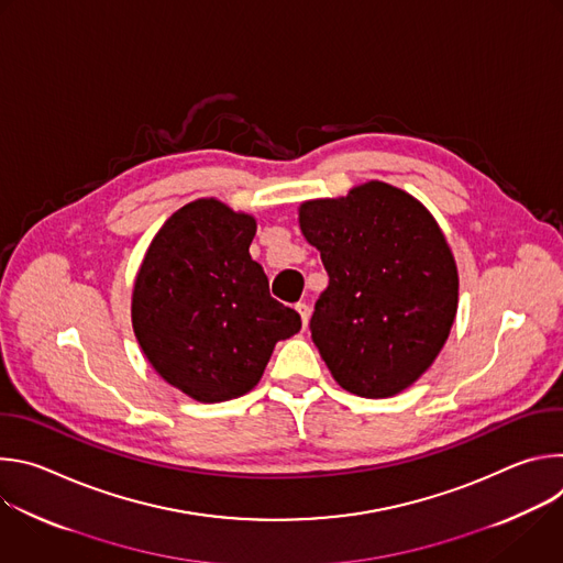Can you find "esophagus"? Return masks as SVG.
<instances>
[{"instance_id": "esophagus-1", "label": "esophagus", "mask_w": 563, "mask_h": 563, "mask_svg": "<svg viewBox=\"0 0 563 563\" xmlns=\"http://www.w3.org/2000/svg\"><path fill=\"white\" fill-rule=\"evenodd\" d=\"M296 311L300 313L302 328H307V323H309V316H311V309H309V305H307V302H298V305H296Z\"/></svg>"}]
</instances>
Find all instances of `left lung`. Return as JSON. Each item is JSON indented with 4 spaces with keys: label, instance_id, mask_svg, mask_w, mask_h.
I'll return each instance as SVG.
<instances>
[{
    "label": "left lung",
    "instance_id": "left-lung-1",
    "mask_svg": "<svg viewBox=\"0 0 563 563\" xmlns=\"http://www.w3.org/2000/svg\"><path fill=\"white\" fill-rule=\"evenodd\" d=\"M298 220L330 276L309 332L332 376L365 398L404 391L434 363L456 316L459 276L439 224L385 183L309 200Z\"/></svg>",
    "mask_w": 563,
    "mask_h": 563
}]
</instances>
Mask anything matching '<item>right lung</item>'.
Here are the masks:
<instances>
[{
    "mask_svg": "<svg viewBox=\"0 0 563 563\" xmlns=\"http://www.w3.org/2000/svg\"><path fill=\"white\" fill-rule=\"evenodd\" d=\"M256 220L222 202L178 209L153 238L133 287L137 343L174 387L202 404L247 394L274 345L300 330V316L269 294L250 245Z\"/></svg>",
    "mask_w": 563,
    "mask_h": 563,
    "instance_id": "1",
    "label": "right lung"
}]
</instances>
